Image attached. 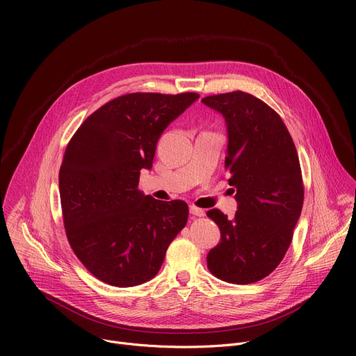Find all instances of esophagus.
Wrapping results in <instances>:
<instances>
[{"label":"esophagus","instance_id":"34e87169","mask_svg":"<svg viewBox=\"0 0 356 356\" xmlns=\"http://www.w3.org/2000/svg\"><path fill=\"white\" fill-rule=\"evenodd\" d=\"M191 213L193 216H204V211L200 208H196V207H191Z\"/></svg>","mask_w":356,"mask_h":356}]
</instances>
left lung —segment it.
I'll return each mask as SVG.
<instances>
[{
	"label": "left lung",
	"mask_w": 356,
	"mask_h": 356,
	"mask_svg": "<svg viewBox=\"0 0 356 356\" xmlns=\"http://www.w3.org/2000/svg\"><path fill=\"white\" fill-rule=\"evenodd\" d=\"M202 102L225 118V168L238 203L231 219L219 209L207 213L220 229L208 268L223 282L255 283L282 263L302 213L305 189L297 149L277 112L250 93L235 90Z\"/></svg>",
	"instance_id": "8db88e82"
}]
</instances>
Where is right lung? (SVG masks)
<instances>
[{
  "label": "right lung",
  "mask_w": 356,
  "mask_h": 356,
  "mask_svg": "<svg viewBox=\"0 0 356 356\" xmlns=\"http://www.w3.org/2000/svg\"><path fill=\"white\" fill-rule=\"evenodd\" d=\"M197 93H128L101 106L78 128L59 172L63 223L81 263L101 282L133 287L152 280L186 227L188 203L138 191L153 167L163 131Z\"/></svg>",
  "instance_id": "add662e5"
}]
</instances>
